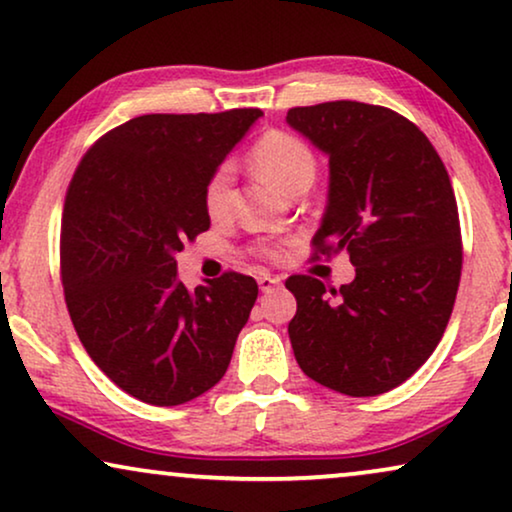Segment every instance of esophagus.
I'll return each instance as SVG.
<instances>
[{
    "label": "esophagus",
    "mask_w": 512,
    "mask_h": 512,
    "mask_svg": "<svg viewBox=\"0 0 512 512\" xmlns=\"http://www.w3.org/2000/svg\"><path fill=\"white\" fill-rule=\"evenodd\" d=\"M279 284H282V279H279V277H272V275H261V277H258V289H261L263 293L272 291Z\"/></svg>",
    "instance_id": "1"
}]
</instances>
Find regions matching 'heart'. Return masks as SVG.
Returning <instances> with one entry per match:
<instances>
[{
  "label": "heart",
  "instance_id": "heart-1",
  "mask_svg": "<svg viewBox=\"0 0 512 512\" xmlns=\"http://www.w3.org/2000/svg\"><path fill=\"white\" fill-rule=\"evenodd\" d=\"M249 163L265 181L277 186L279 191L291 193L300 184H312L317 172V160L303 139L284 130H270L258 139L249 153ZM233 191V167H216L205 186V207L212 216H221L230 207ZM265 256L275 258L279 251L272 247L261 249Z\"/></svg>",
  "mask_w": 512,
  "mask_h": 512
}]
</instances>
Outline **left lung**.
Returning a JSON list of instances; mask_svg holds the SVG:
<instances>
[{
  "label": "left lung",
  "mask_w": 512,
  "mask_h": 512,
  "mask_svg": "<svg viewBox=\"0 0 512 512\" xmlns=\"http://www.w3.org/2000/svg\"><path fill=\"white\" fill-rule=\"evenodd\" d=\"M286 123L328 156L314 251H347L356 268L338 291L307 275L286 279L298 303L293 354L328 389L384 394L433 354L457 298L461 230L450 177L424 132L387 107L324 102L289 109Z\"/></svg>",
  "instance_id": "8db88e82"
}]
</instances>
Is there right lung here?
I'll return each instance as SVG.
<instances>
[{"label": "right lung", "instance_id": "1", "mask_svg": "<svg viewBox=\"0 0 512 512\" xmlns=\"http://www.w3.org/2000/svg\"><path fill=\"white\" fill-rule=\"evenodd\" d=\"M258 116H137L97 139L69 181L60 228L69 317L97 368L139 401L188 403L226 375L256 279L226 272L188 291L174 256L209 228L207 181Z\"/></svg>", "mask_w": 512, "mask_h": 512}]
</instances>
